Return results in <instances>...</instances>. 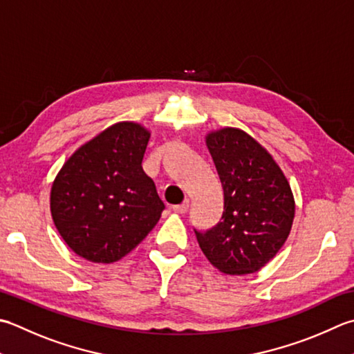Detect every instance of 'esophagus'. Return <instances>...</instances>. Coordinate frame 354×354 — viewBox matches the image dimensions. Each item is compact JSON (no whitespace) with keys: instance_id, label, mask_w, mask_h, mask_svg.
I'll use <instances>...</instances> for the list:
<instances>
[{"instance_id":"obj_1","label":"esophagus","mask_w":354,"mask_h":354,"mask_svg":"<svg viewBox=\"0 0 354 354\" xmlns=\"http://www.w3.org/2000/svg\"><path fill=\"white\" fill-rule=\"evenodd\" d=\"M187 209H189V201H184L183 204H178V205L171 207V210L175 213H179V214H184L187 212Z\"/></svg>"}]
</instances>
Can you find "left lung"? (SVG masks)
I'll return each mask as SVG.
<instances>
[{
	"mask_svg": "<svg viewBox=\"0 0 354 354\" xmlns=\"http://www.w3.org/2000/svg\"><path fill=\"white\" fill-rule=\"evenodd\" d=\"M205 142L224 190V212L209 230L195 228L198 244L221 272H258L292 230V189L274 159L245 131L225 127L207 135Z\"/></svg>",
	"mask_w": 354,
	"mask_h": 354,
	"instance_id": "1",
	"label": "left lung"
}]
</instances>
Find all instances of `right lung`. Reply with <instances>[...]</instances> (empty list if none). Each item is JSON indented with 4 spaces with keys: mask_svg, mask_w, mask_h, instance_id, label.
<instances>
[{
    "mask_svg": "<svg viewBox=\"0 0 354 354\" xmlns=\"http://www.w3.org/2000/svg\"><path fill=\"white\" fill-rule=\"evenodd\" d=\"M149 138L140 124H113L81 145L55 178L53 223L81 258L121 259L161 218L165 205L141 165Z\"/></svg>",
    "mask_w": 354,
    "mask_h": 354,
    "instance_id": "add662e5",
    "label": "right lung"
}]
</instances>
